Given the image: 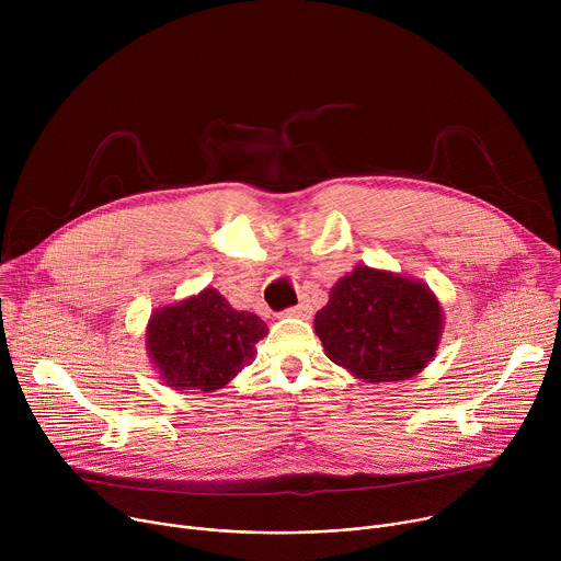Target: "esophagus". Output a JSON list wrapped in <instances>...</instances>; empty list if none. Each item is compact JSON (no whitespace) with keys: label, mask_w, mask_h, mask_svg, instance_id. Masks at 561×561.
I'll use <instances>...</instances> for the list:
<instances>
[{"label":"esophagus","mask_w":561,"mask_h":561,"mask_svg":"<svg viewBox=\"0 0 561 561\" xmlns=\"http://www.w3.org/2000/svg\"><path fill=\"white\" fill-rule=\"evenodd\" d=\"M286 314H288V317H301V319H308V317L312 314V306L304 299V301H299L297 306L288 308V310H286Z\"/></svg>","instance_id":"esophagus-1"}]
</instances>
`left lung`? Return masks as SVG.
Returning <instances> with one entry per match:
<instances>
[{
	"label": "left lung",
	"mask_w": 561,
	"mask_h": 561,
	"mask_svg": "<svg viewBox=\"0 0 561 561\" xmlns=\"http://www.w3.org/2000/svg\"><path fill=\"white\" fill-rule=\"evenodd\" d=\"M442 329V306L424 282L368 266L342 277L314 314L329 359L370 383L422 373Z\"/></svg>",
	"instance_id": "left-lung-1"
}]
</instances>
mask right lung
<instances>
[{
    "label": "right lung",
    "instance_id": "obj_1",
    "mask_svg": "<svg viewBox=\"0 0 561 561\" xmlns=\"http://www.w3.org/2000/svg\"><path fill=\"white\" fill-rule=\"evenodd\" d=\"M266 333L255 312L234 310L215 288H204L150 314L146 351L171 388L213 392L253 364Z\"/></svg>",
    "mask_w": 561,
    "mask_h": 561
}]
</instances>
